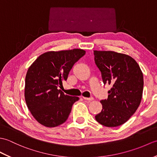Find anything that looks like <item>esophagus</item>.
<instances>
[{
  "label": "esophagus",
  "instance_id": "esophagus-1",
  "mask_svg": "<svg viewBox=\"0 0 157 157\" xmlns=\"http://www.w3.org/2000/svg\"><path fill=\"white\" fill-rule=\"evenodd\" d=\"M85 101H93L94 100V98L91 97V98H86V97H83Z\"/></svg>",
  "mask_w": 157,
  "mask_h": 157
}]
</instances>
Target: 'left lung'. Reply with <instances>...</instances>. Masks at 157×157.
Returning <instances> with one entry per match:
<instances>
[{
    "instance_id": "1",
    "label": "left lung",
    "mask_w": 157,
    "mask_h": 157,
    "mask_svg": "<svg viewBox=\"0 0 157 157\" xmlns=\"http://www.w3.org/2000/svg\"><path fill=\"white\" fill-rule=\"evenodd\" d=\"M96 66L104 84L112 88L108 98L102 100L101 112L95 119L101 125L113 128L125 123L138 109L142 97L144 78L135 60L114 51H94Z\"/></svg>"
}]
</instances>
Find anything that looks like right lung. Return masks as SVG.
I'll return each instance as SVG.
<instances>
[{
  "instance_id": "obj_1",
  "label": "right lung",
  "mask_w": 157,
  "mask_h": 157,
  "mask_svg": "<svg viewBox=\"0 0 157 157\" xmlns=\"http://www.w3.org/2000/svg\"><path fill=\"white\" fill-rule=\"evenodd\" d=\"M85 53L84 50L77 48L49 51L39 56L29 67L25 82V102L41 125L53 128L67 119L79 98L65 95L58 88Z\"/></svg>"
}]
</instances>
